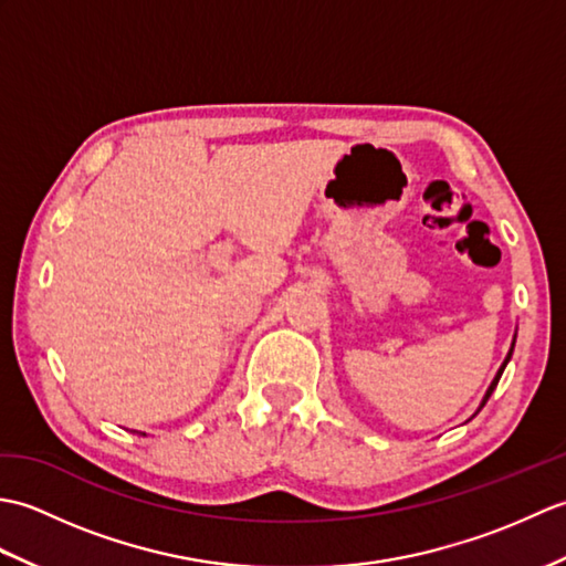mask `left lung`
Wrapping results in <instances>:
<instances>
[{
	"label": "left lung",
	"mask_w": 566,
	"mask_h": 566,
	"mask_svg": "<svg viewBox=\"0 0 566 566\" xmlns=\"http://www.w3.org/2000/svg\"><path fill=\"white\" fill-rule=\"evenodd\" d=\"M513 347H515V335H513V343H511V350H509V355H506V359H503V365H501V367H499V371H496V377H494V381H491V384H489V389H486V394H484V399H482V403H479V408H476V413H479V411H482V408H484V403H486V401H489V396H491V394H494V389H496V384H499V379H501V375H503V369H506V365H509V363H511V355H513ZM476 413H474V416H476Z\"/></svg>",
	"instance_id": "8db88e82"
}]
</instances>
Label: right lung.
Masks as SVG:
<instances>
[{
  "label": "right lung",
  "instance_id": "right-lung-1",
  "mask_svg": "<svg viewBox=\"0 0 566 566\" xmlns=\"http://www.w3.org/2000/svg\"><path fill=\"white\" fill-rule=\"evenodd\" d=\"M140 436H146V432H140Z\"/></svg>",
  "mask_w": 566,
  "mask_h": 566
}]
</instances>
